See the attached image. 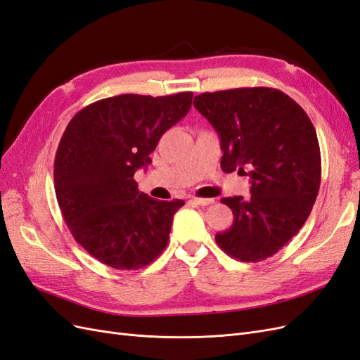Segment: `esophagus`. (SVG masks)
Wrapping results in <instances>:
<instances>
[{
	"label": "esophagus",
	"instance_id": "34e87169",
	"mask_svg": "<svg viewBox=\"0 0 360 360\" xmlns=\"http://www.w3.org/2000/svg\"><path fill=\"white\" fill-rule=\"evenodd\" d=\"M193 203L200 205V207H207V205L214 203V199H203V198H191L190 199Z\"/></svg>",
	"mask_w": 360,
	"mask_h": 360
}]
</instances>
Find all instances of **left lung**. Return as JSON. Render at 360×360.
Segmentation results:
<instances>
[{"instance_id":"1","label":"left lung","mask_w":360,"mask_h":360,"mask_svg":"<svg viewBox=\"0 0 360 360\" xmlns=\"http://www.w3.org/2000/svg\"><path fill=\"white\" fill-rule=\"evenodd\" d=\"M193 104L219 132L221 170L252 179L250 198L221 199L233 221L215 241L241 262L270 258L302 229L320 190L321 153L311 119L271 87L205 91Z\"/></svg>"}]
</instances>
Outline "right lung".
Returning <instances> with one entry per match:
<instances>
[{"label": "right lung", "mask_w": 360, "mask_h": 360, "mask_svg": "<svg viewBox=\"0 0 360 360\" xmlns=\"http://www.w3.org/2000/svg\"><path fill=\"white\" fill-rule=\"evenodd\" d=\"M191 99V91L111 96L79 110L66 127L54 161L56 196L72 237L99 262L137 270L166 249L184 200L149 198L134 173L152 162Z\"/></svg>", "instance_id": "obj_1"}]
</instances>
